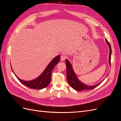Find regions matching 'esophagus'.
I'll return each mask as SVG.
<instances>
[{
	"instance_id": "esophagus-1",
	"label": "esophagus",
	"mask_w": 121,
	"mask_h": 121,
	"mask_svg": "<svg viewBox=\"0 0 121 121\" xmlns=\"http://www.w3.org/2000/svg\"><path fill=\"white\" fill-rule=\"evenodd\" d=\"M66 57L67 56H65V55H64V54H61V56H60V60L61 61H64L65 59H66Z\"/></svg>"
}]
</instances>
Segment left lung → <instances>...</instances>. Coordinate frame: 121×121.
<instances>
[{
	"label": "left lung",
	"instance_id": "obj_1",
	"mask_svg": "<svg viewBox=\"0 0 121 121\" xmlns=\"http://www.w3.org/2000/svg\"><path fill=\"white\" fill-rule=\"evenodd\" d=\"M106 42L108 44L109 48V63L111 65V54H112V49H111V46L110 44L108 42L107 39H105ZM65 64H66V67H67V81L68 83L69 84L73 89L78 91H81L82 90H92L95 88L98 85L102 82V81L96 84L95 85L93 86H88L85 85L82 82H80L78 79L75 73L73 71V68L71 64L69 63V61L68 60H65Z\"/></svg>",
	"mask_w": 121,
	"mask_h": 121
}]
</instances>
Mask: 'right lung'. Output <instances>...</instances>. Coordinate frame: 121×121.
<instances>
[{
  "instance_id": "right-lung-1",
  "label": "right lung",
  "mask_w": 121,
  "mask_h": 121,
  "mask_svg": "<svg viewBox=\"0 0 121 121\" xmlns=\"http://www.w3.org/2000/svg\"><path fill=\"white\" fill-rule=\"evenodd\" d=\"M60 55L54 57L52 61L47 65L45 70L40 75L38 78L31 80V81H24L19 78L15 75L16 77L19 80V81L22 83L24 85L27 86L32 89H41L44 88L48 85L51 81V76L52 72L54 67L60 60ZM12 68V67H11ZM13 72V69H12Z\"/></svg>"
}]
</instances>
